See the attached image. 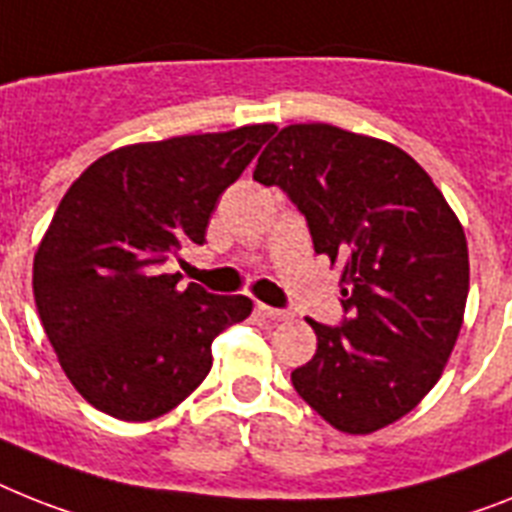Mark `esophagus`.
<instances>
[{"label":"esophagus","mask_w":512,"mask_h":512,"mask_svg":"<svg viewBox=\"0 0 512 512\" xmlns=\"http://www.w3.org/2000/svg\"><path fill=\"white\" fill-rule=\"evenodd\" d=\"M256 311H259L261 316H266V319H274V322H280V319H287V311H282V308H272V306H266V303H259L256 306Z\"/></svg>","instance_id":"esophagus-1"}]
</instances>
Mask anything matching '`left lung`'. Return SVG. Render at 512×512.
<instances>
[{"label": "left lung", "mask_w": 512, "mask_h": 512, "mask_svg": "<svg viewBox=\"0 0 512 512\" xmlns=\"http://www.w3.org/2000/svg\"><path fill=\"white\" fill-rule=\"evenodd\" d=\"M253 180L306 214L316 253L342 266V327L308 319L314 358L295 392L337 432L371 434L429 395L458 342L468 243L432 177L395 143L327 122L287 125Z\"/></svg>", "instance_id": "left-lung-1"}]
</instances>
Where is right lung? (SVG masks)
<instances>
[{
	"mask_svg": "<svg viewBox=\"0 0 512 512\" xmlns=\"http://www.w3.org/2000/svg\"><path fill=\"white\" fill-rule=\"evenodd\" d=\"M272 122L130 143L70 185L33 256V298L75 390L120 421L183 403L211 369V340L253 311L164 264L206 243L217 198L246 170Z\"/></svg>",
	"mask_w": 512,
	"mask_h": 512,
	"instance_id": "obj_1",
	"label": "right lung"
}]
</instances>
